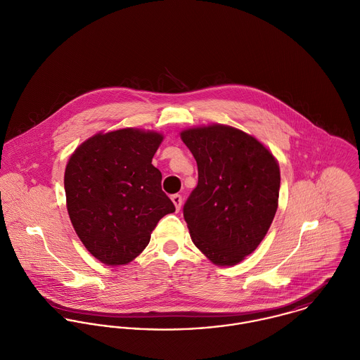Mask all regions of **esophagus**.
Wrapping results in <instances>:
<instances>
[{
    "instance_id": "34e87169",
    "label": "esophagus",
    "mask_w": 360,
    "mask_h": 360,
    "mask_svg": "<svg viewBox=\"0 0 360 360\" xmlns=\"http://www.w3.org/2000/svg\"><path fill=\"white\" fill-rule=\"evenodd\" d=\"M172 201H173V204H174V207H176V211H180V208H181V205H183V198H181V195H179V194L172 195Z\"/></svg>"
}]
</instances>
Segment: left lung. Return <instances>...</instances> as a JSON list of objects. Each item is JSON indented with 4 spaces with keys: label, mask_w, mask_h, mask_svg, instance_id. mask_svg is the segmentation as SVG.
Segmentation results:
<instances>
[{
    "label": "left lung",
    "mask_w": 360,
    "mask_h": 360,
    "mask_svg": "<svg viewBox=\"0 0 360 360\" xmlns=\"http://www.w3.org/2000/svg\"><path fill=\"white\" fill-rule=\"evenodd\" d=\"M198 166L183 214L193 243L211 262L236 265L265 238L279 197L278 160L254 136L211 124L180 134Z\"/></svg>",
    "instance_id": "1"
}]
</instances>
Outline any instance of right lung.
I'll return each mask as SVG.
<instances>
[{"label": "right lung", "instance_id": "add662e5", "mask_svg": "<svg viewBox=\"0 0 360 360\" xmlns=\"http://www.w3.org/2000/svg\"><path fill=\"white\" fill-rule=\"evenodd\" d=\"M163 135L138 128L99 132L71 155L64 174L67 210L86 250L106 265L139 255L158 222L176 211L152 158Z\"/></svg>", "mask_w": 360, "mask_h": 360}]
</instances>
